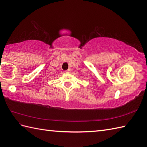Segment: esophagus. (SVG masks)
Here are the masks:
<instances>
[{
    "instance_id": "esophagus-1",
    "label": "esophagus",
    "mask_w": 147,
    "mask_h": 147,
    "mask_svg": "<svg viewBox=\"0 0 147 147\" xmlns=\"http://www.w3.org/2000/svg\"><path fill=\"white\" fill-rule=\"evenodd\" d=\"M71 69H67L66 71H65V73H71Z\"/></svg>"
}]
</instances>
